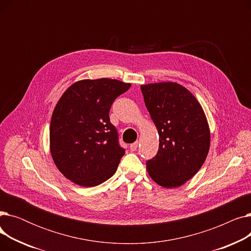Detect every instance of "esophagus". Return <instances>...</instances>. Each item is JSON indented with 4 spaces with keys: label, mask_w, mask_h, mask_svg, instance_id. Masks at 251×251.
<instances>
[{
    "label": "esophagus",
    "mask_w": 251,
    "mask_h": 251,
    "mask_svg": "<svg viewBox=\"0 0 251 251\" xmlns=\"http://www.w3.org/2000/svg\"><path fill=\"white\" fill-rule=\"evenodd\" d=\"M137 148H138V142H134L132 144H130V150L132 151H135L137 150Z\"/></svg>",
    "instance_id": "esophagus-1"
}]
</instances>
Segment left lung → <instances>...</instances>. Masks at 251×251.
I'll list each match as a JSON object with an SVG mask.
<instances>
[{"instance_id":"8db88e82","label":"left lung","mask_w":251,"mask_h":251,"mask_svg":"<svg viewBox=\"0 0 251 251\" xmlns=\"http://www.w3.org/2000/svg\"><path fill=\"white\" fill-rule=\"evenodd\" d=\"M140 88L160 136L156 155L147 162L149 175L165 188L179 187L199 172L208 153L205 114L191 92L176 82Z\"/></svg>"}]
</instances>
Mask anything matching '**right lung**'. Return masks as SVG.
<instances>
[{"label":"right lung","mask_w":251,"mask_h":251,"mask_svg":"<svg viewBox=\"0 0 251 251\" xmlns=\"http://www.w3.org/2000/svg\"><path fill=\"white\" fill-rule=\"evenodd\" d=\"M130 83L110 78L73 83L57 102L50 126V149L60 172L83 187L111 178L125 150L109 112Z\"/></svg>","instance_id":"add662e5"}]
</instances>
